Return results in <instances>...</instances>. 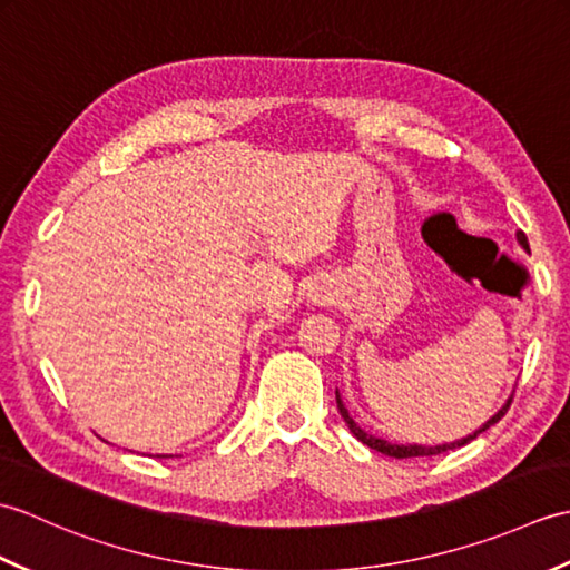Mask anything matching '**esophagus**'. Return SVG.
<instances>
[{"mask_svg": "<svg viewBox=\"0 0 570 570\" xmlns=\"http://www.w3.org/2000/svg\"><path fill=\"white\" fill-rule=\"evenodd\" d=\"M311 301L316 306H325V304H331L333 301V288L331 286H316L311 292Z\"/></svg>", "mask_w": 570, "mask_h": 570, "instance_id": "1", "label": "esophagus"}]
</instances>
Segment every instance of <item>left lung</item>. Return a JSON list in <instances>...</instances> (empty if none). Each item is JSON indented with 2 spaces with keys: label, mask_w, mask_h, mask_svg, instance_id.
Segmentation results:
<instances>
[{
  "label": "left lung",
  "mask_w": 570,
  "mask_h": 570,
  "mask_svg": "<svg viewBox=\"0 0 570 570\" xmlns=\"http://www.w3.org/2000/svg\"><path fill=\"white\" fill-rule=\"evenodd\" d=\"M517 242H519V245H522V249L529 252V242H527V235L522 233V229H519V233H517ZM335 402H337V411H341L343 421L347 423L350 433H353L357 441L370 445L372 451H380V453L390 455V458H421V455H439V453H445V451H453V448H460V445L470 443L472 439H478V435H480L482 431H488L490 426H494V423H498V421L507 414V409H510V404H512V396L507 399V402L502 404V409L498 411V414L490 416L485 423H482V426H480L478 431H472L470 435H465V439H458V441H451V443H439V445H419V443H406V445H404V443L384 441V439H380V435L367 433L353 416H350V411L345 409L343 396H341V392H337V390H335Z\"/></svg>",
  "instance_id": "left-lung-1"
}]
</instances>
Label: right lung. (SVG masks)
<instances>
[{
	"mask_svg": "<svg viewBox=\"0 0 570 570\" xmlns=\"http://www.w3.org/2000/svg\"><path fill=\"white\" fill-rule=\"evenodd\" d=\"M159 458H164V455H159Z\"/></svg>",
	"mask_w": 570,
	"mask_h": 570,
	"instance_id": "right-lung-1",
	"label": "right lung"
}]
</instances>
